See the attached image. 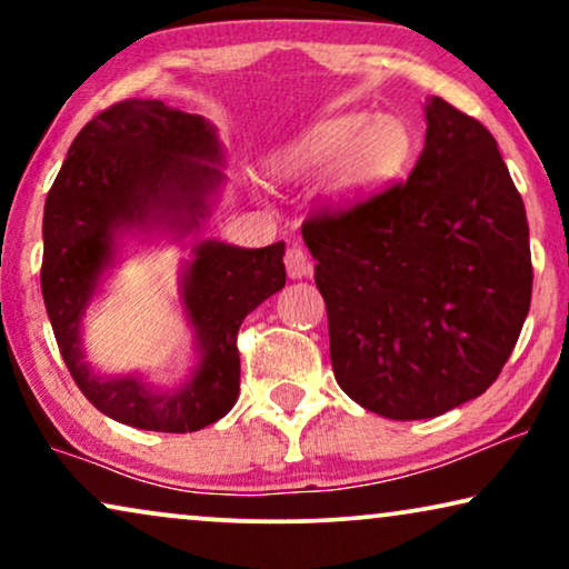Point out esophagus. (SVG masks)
<instances>
[{"label":"esophagus","mask_w":569,"mask_h":569,"mask_svg":"<svg viewBox=\"0 0 569 569\" xmlns=\"http://www.w3.org/2000/svg\"><path fill=\"white\" fill-rule=\"evenodd\" d=\"M284 267H287V274H290V279H302L313 271V261H310V256L302 251V248L292 246L290 251L284 253Z\"/></svg>","instance_id":"esophagus-1"}]
</instances>
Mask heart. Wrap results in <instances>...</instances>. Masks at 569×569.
Returning a JSON list of instances; mask_svg holds the SVG:
<instances>
[{"mask_svg": "<svg viewBox=\"0 0 569 569\" xmlns=\"http://www.w3.org/2000/svg\"><path fill=\"white\" fill-rule=\"evenodd\" d=\"M415 139L399 116L345 111L313 123L269 158L271 173L302 178L329 168L323 197L349 209L383 191L407 170Z\"/></svg>", "mask_w": 569, "mask_h": 569, "instance_id": "1", "label": "heart"}]
</instances>
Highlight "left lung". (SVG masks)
Wrapping results in <instances>:
<instances>
[{
  "label": "left lung",
  "mask_w": 569,
  "mask_h": 569,
  "mask_svg": "<svg viewBox=\"0 0 569 569\" xmlns=\"http://www.w3.org/2000/svg\"><path fill=\"white\" fill-rule=\"evenodd\" d=\"M407 183L302 222L337 383L388 419H430L495 383L531 308L523 199L495 137L430 98Z\"/></svg>",
  "instance_id": "8db88e82"
}]
</instances>
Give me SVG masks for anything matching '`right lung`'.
<instances>
[{
    "instance_id": "right-lung-1",
    "label": "right lung",
    "mask_w": 569,
    "mask_h": 569,
    "mask_svg": "<svg viewBox=\"0 0 569 569\" xmlns=\"http://www.w3.org/2000/svg\"><path fill=\"white\" fill-rule=\"evenodd\" d=\"M222 144L204 116L162 100H121L69 147L43 209L41 290L59 352L88 401L116 422L152 432H197L236 407L238 329L284 287V243L240 248L201 240L181 269V306L199 362L183 386L100 376L84 360L82 318L119 261L123 236L183 240L199 230L224 183Z\"/></svg>"
}]
</instances>
